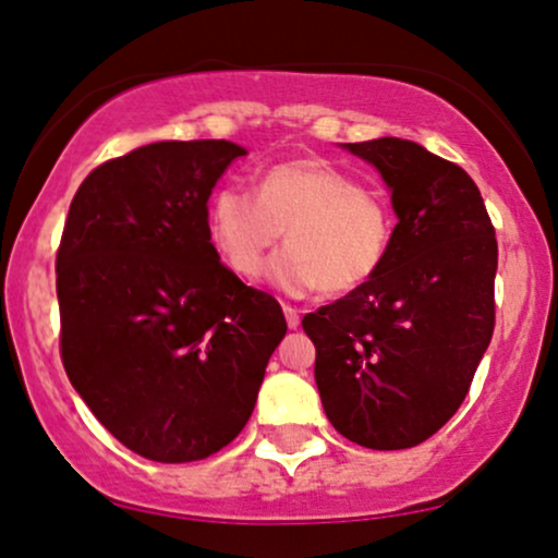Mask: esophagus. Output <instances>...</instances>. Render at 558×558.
I'll use <instances>...</instances> for the list:
<instances>
[{
    "mask_svg": "<svg viewBox=\"0 0 558 558\" xmlns=\"http://www.w3.org/2000/svg\"><path fill=\"white\" fill-rule=\"evenodd\" d=\"M283 312H286V323H288V328H299V323H301V315H299V310L296 306H291V304H283Z\"/></svg>",
    "mask_w": 558,
    "mask_h": 558,
    "instance_id": "1",
    "label": "esophagus"
}]
</instances>
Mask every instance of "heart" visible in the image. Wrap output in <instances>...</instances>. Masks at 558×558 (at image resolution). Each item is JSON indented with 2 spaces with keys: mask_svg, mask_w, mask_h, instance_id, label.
Wrapping results in <instances>:
<instances>
[{
  "mask_svg": "<svg viewBox=\"0 0 558 558\" xmlns=\"http://www.w3.org/2000/svg\"><path fill=\"white\" fill-rule=\"evenodd\" d=\"M209 241L239 278H267L291 296L360 291L383 270L396 241L388 198L325 159H291L267 168L257 191L222 183L207 202Z\"/></svg>",
  "mask_w": 558,
  "mask_h": 558,
  "instance_id": "obj_1",
  "label": "heart"
}]
</instances>
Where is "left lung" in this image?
Returning <instances> with one entry per match:
<instances>
[{
    "label": "left lung",
    "instance_id": "left-lung-1",
    "mask_svg": "<svg viewBox=\"0 0 558 558\" xmlns=\"http://www.w3.org/2000/svg\"><path fill=\"white\" fill-rule=\"evenodd\" d=\"M343 146L386 181L396 241L367 286L301 325L332 427L396 451L438 433L470 390L496 325V230L459 165L393 136Z\"/></svg>",
    "mask_w": 558,
    "mask_h": 558
}]
</instances>
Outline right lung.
I'll return each instance as SVG.
<instances>
[{"label":"right lung","instance_id":"1","mask_svg":"<svg viewBox=\"0 0 558 558\" xmlns=\"http://www.w3.org/2000/svg\"><path fill=\"white\" fill-rule=\"evenodd\" d=\"M246 149L157 141L88 172L57 252L60 351L94 417L151 462H198L243 430L288 325L209 241L207 202Z\"/></svg>","mask_w":558,"mask_h":558}]
</instances>
